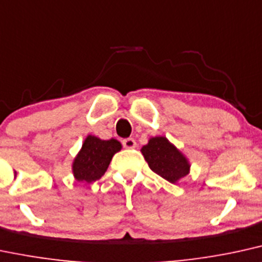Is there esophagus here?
Returning a JSON list of instances; mask_svg holds the SVG:
<instances>
[{
    "label": "esophagus",
    "mask_w": 262,
    "mask_h": 262,
    "mask_svg": "<svg viewBox=\"0 0 262 262\" xmlns=\"http://www.w3.org/2000/svg\"><path fill=\"white\" fill-rule=\"evenodd\" d=\"M123 146L125 147V149H135L137 147V141H135L133 138H128V139H124L122 141Z\"/></svg>",
    "instance_id": "esophagus-1"
}]
</instances>
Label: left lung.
Returning a JSON list of instances; mask_svg holds the SVG:
<instances>
[{
  "label": "left lung",
  "instance_id": "8db88e82",
  "mask_svg": "<svg viewBox=\"0 0 262 262\" xmlns=\"http://www.w3.org/2000/svg\"><path fill=\"white\" fill-rule=\"evenodd\" d=\"M140 151L151 171L173 184L190 171L187 157L165 137L151 138Z\"/></svg>",
  "mask_w": 262,
  "mask_h": 262
}]
</instances>
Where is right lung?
Wrapping results in <instances>:
<instances>
[{
  "label": "right lung",
  "mask_w": 262,
  "mask_h": 262,
  "mask_svg": "<svg viewBox=\"0 0 262 262\" xmlns=\"http://www.w3.org/2000/svg\"><path fill=\"white\" fill-rule=\"evenodd\" d=\"M121 149L122 144L118 140H102L88 135L72 166L74 178L79 182H95L105 174L113 155Z\"/></svg>",
  "instance_id": "1"
}]
</instances>
